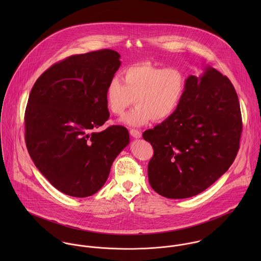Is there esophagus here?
Segmentation results:
<instances>
[{
	"label": "esophagus",
	"instance_id": "1",
	"mask_svg": "<svg viewBox=\"0 0 261 261\" xmlns=\"http://www.w3.org/2000/svg\"><path fill=\"white\" fill-rule=\"evenodd\" d=\"M129 134H130V136H132L134 139H140V138H142V133H141L140 130H138V129L132 128V129H129Z\"/></svg>",
	"mask_w": 261,
	"mask_h": 261
}]
</instances>
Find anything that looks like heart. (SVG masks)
<instances>
[{
	"label": "heart",
	"mask_w": 261,
	"mask_h": 261,
	"mask_svg": "<svg viewBox=\"0 0 261 261\" xmlns=\"http://www.w3.org/2000/svg\"><path fill=\"white\" fill-rule=\"evenodd\" d=\"M120 76L121 81L116 76L109 81L106 102L112 114L121 115L135 100L137 107L121 119L133 126L170 117L186 90V76L178 68L140 63L125 68Z\"/></svg>",
	"instance_id": "b5f03b06"
}]
</instances>
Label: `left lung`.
<instances>
[{
  "instance_id": "left-lung-1",
  "label": "left lung",
  "mask_w": 261,
  "mask_h": 261,
  "mask_svg": "<svg viewBox=\"0 0 261 261\" xmlns=\"http://www.w3.org/2000/svg\"><path fill=\"white\" fill-rule=\"evenodd\" d=\"M241 132L239 100L231 81L211 66L200 76L190 75L176 112L143 135L153 149L149 185L170 199L198 195L232 165Z\"/></svg>"
}]
</instances>
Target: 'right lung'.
I'll use <instances>...</instances> for the list:
<instances>
[{
  "label": "right lung",
  "instance_id": "add662e5",
  "mask_svg": "<svg viewBox=\"0 0 261 261\" xmlns=\"http://www.w3.org/2000/svg\"><path fill=\"white\" fill-rule=\"evenodd\" d=\"M111 49L70 56L41 75L25 112V141L41 174L60 192L76 198L95 194L112 163L129 144L127 129L112 125L106 88L121 62Z\"/></svg>",
  "mask_w": 261,
  "mask_h": 261
}]
</instances>
